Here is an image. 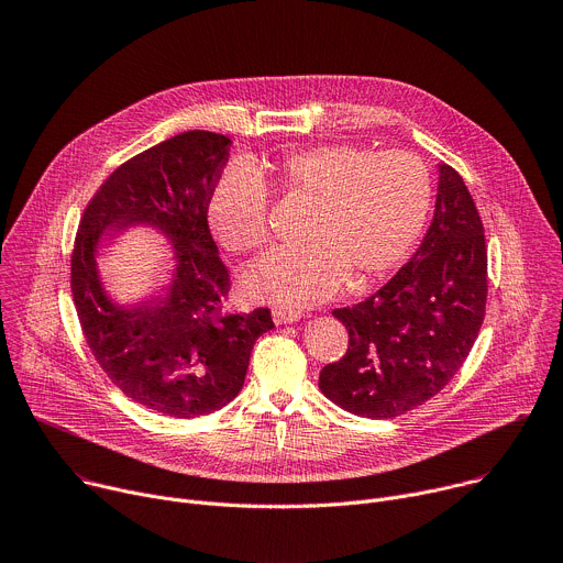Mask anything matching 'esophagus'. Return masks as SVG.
Here are the masks:
<instances>
[{
  "label": "esophagus",
  "mask_w": 563,
  "mask_h": 563,
  "mask_svg": "<svg viewBox=\"0 0 563 563\" xmlns=\"http://www.w3.org/2000/svg\"><path fill=\"white\" fill-rule=\"evenodd\" d=\"M272 316H274V323H276V325L298 323L300 318H305V313H302V311H296V309H285V307H276V309L272 311Z\"/></svg>",
  "instance_id": "obj_1"
}]
</instances>
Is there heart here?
<instances>
[{"instance_id":"heart-1","label":"heart","mask_w":563,"mask_h":563,"mask_svg":"<svg viewBox=\"0 0 563 563\" xmlns=\"http://www.w3.org/2000/svg\"><path fill=\"white\" fill-rule=\"evenodd\" d=\"M265 183L311 202V211L300 231L307 245L267 254L243 276V291L263 302L311 305L347 283L363 289L380 280L412 254L432 207V178L415 153L316 144L267 167L233 165L218 178L207 222L224 250L267 245Z\"/></svg>"}]
</instances>
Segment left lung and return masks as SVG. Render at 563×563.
<instances>
[{"instance_id": "8db88e82", "label": "left lung", "mask_w": 563, "mask_h": 563, "mask_svg": "<svg viewBox=\"0 0 563 563\" xmlns=\"http://www.w3.org/2000/svg\"><path fill=\"white\" fill-rule=\"evenodd\" d=\"M437 167L434 218L421 247L378 291L332 311L350 345L323 367L318 387L356 417L394 419L423 406L461 369L484 323V224L463 178Z\"/></svg>"}]
</instances>
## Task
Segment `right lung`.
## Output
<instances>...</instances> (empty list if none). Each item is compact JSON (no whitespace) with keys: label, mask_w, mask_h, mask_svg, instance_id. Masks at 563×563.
Masks as SVG:
<instances>
[{"label":"right lung","mask_w":563,"mask_h":563,"mask_svg":"<svg viewBox=\"0 0 563 563\" xmlns=\"http://www.w3.org/2000/svg\"><path fill=\"white\" fill-rule=\"evenodd\" d=\"M231 140L185 131L118 167L79 220L70 289L87 343L115 387L174 419L224 408L243 389L254 343L274 328L267 307L222 313L229 272L207 224V202L229 159ZM135 225L165 234L173 280L137 303L106 291L97 250Z\"/></svg>","instance_id":"add662e5"}]
</instances>
